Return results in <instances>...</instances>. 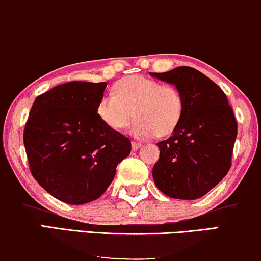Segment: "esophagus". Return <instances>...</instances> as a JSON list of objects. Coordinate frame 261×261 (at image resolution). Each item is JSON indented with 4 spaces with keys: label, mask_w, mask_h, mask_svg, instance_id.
<instances>
[{
    "label": "esophagus",
    "mask_w": 261,
    "mask_h": 261,
    "mask_svg": "<svg viewBox=\"0 0 261 261\" xmlns=\"http://www.w3.org/2000/svg\"><path fill=\"white\" fill-rule=\"evenodd\" d=\"M141 146H142V145H141V143H140V142L133 141V142H132V150H133V152H135V150H138Z\"/></svg>",
    "instance_id": "34e87169"
}]
</instances>
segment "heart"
I'll use <instances>...</instances> for the list:
<instances>
[{
  "instance_id": "obj_1",
  "label": "heart",
  "mask_w": 261,
  "mask_h": 261,
  "mask_svg": "<svg viewBox=\"0 0 261 261\" xmlns=\"http://www.w3.org/2000/svg\"><path fill=\"white\" fill-rule=\"evenodd\" d=\"M113 92L96 107L99 119L113 130L122 129L134 115L130 127L134 137H166L176 129L184 115L182 94L174 85L129 75L116 82Z\"/></svg>"
}]
</instances>
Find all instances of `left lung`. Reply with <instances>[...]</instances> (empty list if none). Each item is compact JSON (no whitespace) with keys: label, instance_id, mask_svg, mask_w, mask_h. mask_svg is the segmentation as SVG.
<instances>
[{"label":"left lung","instance_id":"1","mask_svg":"<svg viewBox=\"0 0 261 261\" xmlns=\"http://www.w3.org/2000/svg\"><path fill=\"white\" fill-rule=\"evenodd\" d=\"M150 76L174 85L184 97V115L172 137L158 142L153 167L156 187L169 198H201L231 168L238 126L226 94L205 74L182 66Z\"/></svg>","mask_w":261,"mask_h":261}]
</instances>
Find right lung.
I'll list each match as a JSON object with an SVG mask.
<instances>
[{"label":"right lung","mask_w":261,"mask_h":261,"mask_svg":"<svg viewBox=\"0 0 261 261\" xmlns=\"http://www.w3.org/2000/svg\"><path fill=\"white\" fill-rule=\"evenodd\" d=\"M106 87L85 81L56 86L37 96L29 112L23 142L30 172L69 205L100 198L130 153V140L97 116Z\"/></svg>","instance_id":"obj_1"}]
</instances>
